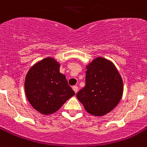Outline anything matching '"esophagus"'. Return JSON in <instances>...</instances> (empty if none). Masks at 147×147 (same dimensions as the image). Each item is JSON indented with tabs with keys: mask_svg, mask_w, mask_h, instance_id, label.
Instances as JSON below:
<instances>
[{
	"mask_svg": "<svg viewBox=\"0 0 147 147\" xmlns=\"http://www.w3.org/2000/svg\"><path fill=\"white\" fill-rule=\"evenodd\" d=\"M72 89H73V90L75 91L76 94L78 91V86H73V87H72Z\"/></svg>",
	"mask_w": 147,
	"mask_h": 147,
	"instance_id": "34e87169",
	"label": "esophagus"
}]
</instances>
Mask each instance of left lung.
<instances>
[{
	"label": "left lung",
	"mask_w": 147,
	"mask_h": 147,
	"mask_svg": "<svg viewBox=\"0 0 147 147\" xmlns=\"http://www.w3.org/2000/svg\"><path fill=\"white\" fill-rule=\"evenodd\" d=\"M122 94L123 82L115 65L97 57L87 65L85 86L76 96L88 113L102 116L119 104Z\"/></svg>",
	"instance_id": "obj_1"
}]
</instances>
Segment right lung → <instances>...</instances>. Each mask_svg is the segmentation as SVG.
Here are the masks:
<instances>
[{"label": "right lung", "mask_w": 147, "mask_h": 147, "mask_svg": "<svg viewBox=\"0 0 147 147\" xmlns=\"http://www.w3.org/2000/svg\"><path fill=\"white\" fill-rule=\"evenodd\" d=\"M59 63L47 57L31 68L26 75L25 90L32 107L43 115L56 113L76 93L65 76L59 72Z\"/></svg>", "instance_id": "obj_1"}]
</instances>
